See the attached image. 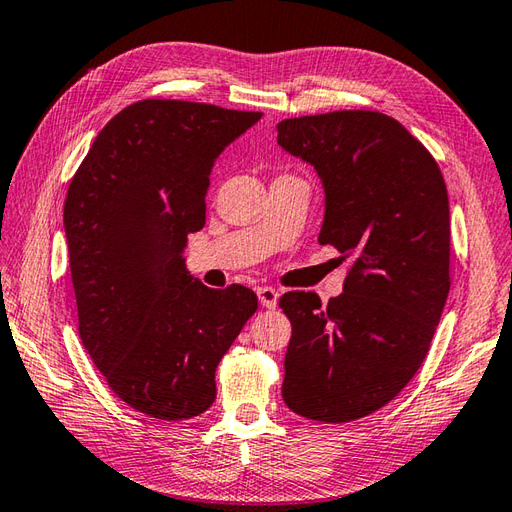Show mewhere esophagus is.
<instances>
[{
    "instance_id": "34e87169",
    "label": "esophagus",
    "mask_w": 512,
    "mask_h": 512,
    "mask_svg": "<svg viewBox=\"0 0 512 512\" xmlns=\"http://www.w3.org/2000/svg\"><path fill=\"white\" fill-rule=\"evenodd\" d=\"M257 296H259V303L268 307V310H275L277 303H279V292L275 288H257Z\"/></svg>"
}]
</instances>
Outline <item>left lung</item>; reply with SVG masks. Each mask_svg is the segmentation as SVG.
Segmentation results:
<instances>
[{
  "label": "left lung",
  "instance_id": "1",
  "mask_svg": "<svg viewBox=\"0 0 512 512\" xmlns=\"http://www.w3.org/2000/svg\"><path fill=\"white\" fill-rule=\"evenodd\" d=\"M325 192L318 242L351 259L327 305L288 292L283 401L299 417L347 423L395 399L423 364L449 294V198L432 154L392 117L334 111L277 124Z\"/></svg>",
  "mask_w": 512,
  "mask_h": 512
}]
</instances>
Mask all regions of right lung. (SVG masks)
Instances as JSON below:
<instances>
[{"mask_svg":"<svg viewBox=\"0 0 512 512\" xmlns=\"http://www.w3.org/2000/svg\"><path fill=\"white\" fill-rule=\"evenodd\" d=\"M261 120L183 100H141L106 124L71 178L63 224L80 340L111 390L161 421L216 399V368L257 296L211 290L185 266L205 227L216 159Z\"/></svg>","mask_w":512,"mask_h":512,"instance_id":"1","label":"right lung"}]
</instances>
